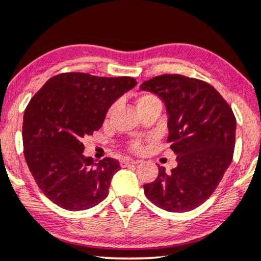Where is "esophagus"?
<instances>
[{
  "instance_id": "1",
  "label": "esophagus",
  "mask_w": 261,
  "mask_h": 261,
  "mask_svg": "<svg viewBox=\"0 0 261 261\" xmlns=\"http://www.w3.org/2000/svg\"><path fill=\"white\" fill-rule=\"evenodd\" d=\"M137 161L134 160V159H130V158H125L120 161V165L121 167H127V166H131V165H136Z\"/></svg>"
}]
</instances>
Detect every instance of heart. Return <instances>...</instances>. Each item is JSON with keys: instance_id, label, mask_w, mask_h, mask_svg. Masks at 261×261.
I'll return each mask as SVG.
<instances>
[{"instance_id": "obj_1", "label": "heart", "mask_w": 261, "mask_h": 261, "mask_svg": "<svg viewBox=\"0 0 261 261\" xmlns=\"http://www.w3.org/2000/svg\"><path fill=\"white\" fill-rule=\"evenodd\" d=\"M118 107V102H113L108 110L106 111V120L110 119L112 115L114 114L115 110ZM137 107L140 112L147 110V108L151 107H159L161 108V101L160 98L156 96V95L153 94L150 91H143L138 95L137 97ZM148 141H150L149 136H137L131 138L127 143V148L134 153H142L144 150V147H146V143Z\"/></svg>"}]
</instances>
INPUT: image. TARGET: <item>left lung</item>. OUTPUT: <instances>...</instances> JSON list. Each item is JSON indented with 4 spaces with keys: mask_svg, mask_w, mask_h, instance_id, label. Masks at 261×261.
Wrapping results in <instances>:
<instances>
[{
    "mask_svg": "<svg viewBox=\"0 0 261 261\" xmlns=\"http://www.w3.org/2000/svg\"><path fill=\"white\" fill-rule=\"evenodd\" d=\"M155 92L169 112L167 142L177 155L170 173L159 166L154 182L144 184L147 199L169 212H188L214 193L231 164L236 118L213 85L182 74H161L142 84Z\"/></svg>",
    "mask_w": 261,
    "mask_h": 261,
    "instance_id": "left-lung-1",
    "label": "left lung"
}]
</instances>
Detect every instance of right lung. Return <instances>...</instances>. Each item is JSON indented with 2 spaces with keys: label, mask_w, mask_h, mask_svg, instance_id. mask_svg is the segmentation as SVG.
Here are the masks:
<instances>
[{
  "label": "right lung",
  "mask_w": 261,
  "mask_h": 261,
  "mask_svg": "<svg viewBox=\"0 0 261 261\" xmlns=\"http://www.w3.org/2000/svg\"><path fill=\"white\" fill-rule=\"evenodd\" d=\"M137 84L131 77L65 72L51 77L25 108L24 156L42 193L61 208L83 211L108 195L119 161L83 155V138L101 127L108 107Z\"/></svg>",
  "instance_id": "1"
}]
</instances>
